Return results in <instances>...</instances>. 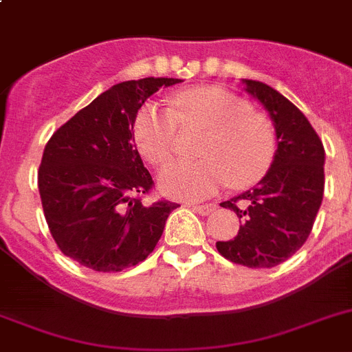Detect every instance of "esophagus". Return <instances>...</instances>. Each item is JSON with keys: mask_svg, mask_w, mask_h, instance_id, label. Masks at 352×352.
<instances>
[{"mask_svg": "<svg viewBox=\"0 0 352 352\" xmlns=\"http://www.w3.org/2000/svg\"><path fill=\"white\" fill-rule=\"evenodd\" d=\"M192 208H195L198 214L201 215H208L210 212L215 210V205L214 204H205V205H192Z\"/></svg>", "mask_w": 352, "mask_h": 352, "instance_id": "34e87169", "label": "esophagus"}]
</instances>
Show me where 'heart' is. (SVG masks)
Here are the masks:
<instances>
[{
	"mask_svg": "<svg viewBox=\"0 0 352 352\" xmlns=\"http://www.w3.org/2000/svg\"><path fill=\"white\" fill-rule=\"evenodd\" d=\"M204 129L196 161H177L160 175L173 198L201 199L228 182L247 188L270 172L277 156V133L268 116L230 91L196 87L182 91L168 109L145 103L133 122L135 144L151 164L161 166L177 153L180 130Z\"/></svg>",
	"mask_w": 352,
	"mask_h": 352,
	"instance_id": "b5f03b06",
	"label": "heart"
}]
</instances>
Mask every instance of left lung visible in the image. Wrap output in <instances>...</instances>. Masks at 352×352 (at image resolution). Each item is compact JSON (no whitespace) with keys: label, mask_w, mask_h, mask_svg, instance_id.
Instances as JSON below:
<instances>
[{"label":"left lung","mask_w":352,"mask_h":352,"mask_svg":"<svg viewBox=\"0 0 352 352\" xmlns=\"http://www.w3.org/2000/svg\"><path fill=\"white\" fill-rule=\"evenodd\" d=\"M243 82L274 121L277 156L256 188L221 204L235 212L240 230L215 247L231 263L272 268L289 259L312 231L324 192V147L287 98L263 82Z\"/></svg>","instance_id":"left-lung-1"}]
</instances>
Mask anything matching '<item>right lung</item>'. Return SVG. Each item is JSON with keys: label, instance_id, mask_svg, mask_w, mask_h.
<instances>
[{"label": "right lung", "instance_id": "obj_1", "mask_svg": "<svg viewBox=\"0 0 352 352\" xmlns=\"http://www.w3.org/2000/svg\"><path fill=\"white\" fill-rule=\"evenodd\" d=\"M179 78H140L113 85L78 110L47 142L38 191L59 251L94 272H121L144 261L180 207L144 196L154 180L135 145L138 109Z\"/></svg>", "mask_w": 352, "mask_h": 352}]
</instances>
